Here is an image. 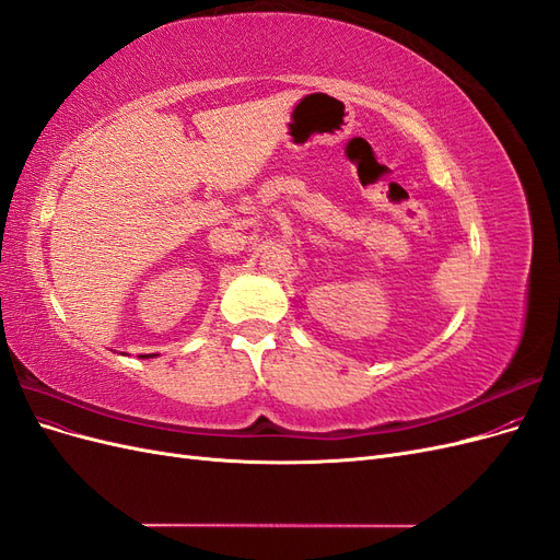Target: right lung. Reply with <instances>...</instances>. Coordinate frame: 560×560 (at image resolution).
Segmentation results:
<instances>
[{
	"instance_id": "1",
	"label": "right lung",
	"mask_w": 560,
	"mask_h": 560,
	"mask_svg": "<svg viewBox=\"0 0 560 560\" xmlns=\"http://www.w3.org/2000/svg\"><path fill=\"white\" fill-rule=\"evenodd\" d=\"M142 358H149V354H142Z\"/></svg>"
}]
</instances>
